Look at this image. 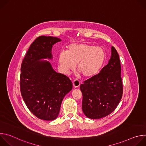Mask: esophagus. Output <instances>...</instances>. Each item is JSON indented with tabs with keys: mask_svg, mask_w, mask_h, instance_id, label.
Masks as SVG:
<instances>
[{
	"mask_svg": "<svg viewBox=\"0 0 146 146\" xmlns=\"http://www.w3.org/2000/svg\"><path fill=\"white\" fill-rule=\"evenodd\" d=\"M80 84H81V82H80V81L79 80H74L73 82V86H74V88H77V87H78L80 86Z\"/></svg>",
	"mask_w": 146,
	"mask_h": 146,
	"instance_id": "esophagus-1",
	"label": "esophagus"
}]
</instances>
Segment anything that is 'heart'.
Masks as SVG:
<instances>
[{"instance_id": "heart-1", "label": "heart", "mask_w": 146, "mask_h": 146, "mask_svg": "<svg viewBox=\"0 0 146 146\" xmlns=\"http://www.w3.org/2000/svg\"><path fill=\"white\" fill-rule=\"evenodd\" d=\"M105 52L100 47L81 43L68 46L67 51H62L59 55V65L65 73L74 69L83 77H91L102 68L105 60Z\"/></svg>"}]
</instances>
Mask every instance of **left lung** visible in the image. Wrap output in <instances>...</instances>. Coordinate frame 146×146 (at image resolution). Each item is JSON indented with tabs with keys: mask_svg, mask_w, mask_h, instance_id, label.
I'll list each match as a JSON object with an SVG mask.
<instances>
[{
	"mask_svg": "<svg viewBox=\"0 0 146 146\" xmlns=\"http://www.w3.org/2000/svg\"><path fill=\"white\" fill-rule=\"evenodd\" d=\"M121 69L118 54L112 47L111 58L107 65L80 85L82 110L88 118L105 117L115 109L123 93Z\"/></svg>",
	"mask_w": 146,
	"mask_h": 146,
	"instance_id": "8db88e82",
	"label": "left lung"
}]
</instances>
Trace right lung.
Returning a JSON list of instances; mask_svg holds the SVG:
<instances>
[{
    "mask_svg": "<svg viewBox=\"0 0 146 146\" xmlns=\"http://www.w3.org/2000/svg\"><path fill=\"white\" fill-rule=\"evenodd\" d=\"M61 40L41 36L29 48L21 67L20 90L27 106L37 118L51 121L57 118L64 96L73 88L66 76L56 73L49 62L52 46Z\"/></svg>",
    "mask_w": 146,
    "mask_h": 146,
    "instance_id": "obj_1",
    "label": "right lung"
}]
</instances>
